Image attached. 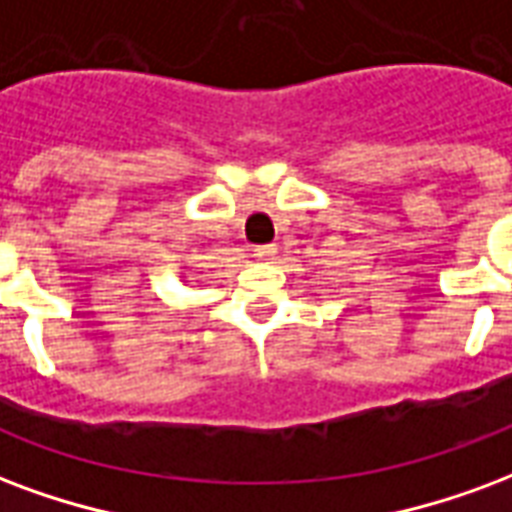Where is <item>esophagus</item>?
I'll return each mask as SVG.
<instances>
[{
	"label": "esophagus",
	"mask_w": 512,
	"mask_h": 512,
	"mask_svg": "<svg viewBox=\"0 0 512 512\" xmlns=\"http://www.w3.org/2000/svg\"><path fill=\"white\" fill-rule=\"evenodd\" d=\"M255 257H257V260H274V257H276V246L274 244L255 246Z\"/></svg>",
	"instance_id": "1"
}]
</instances>
